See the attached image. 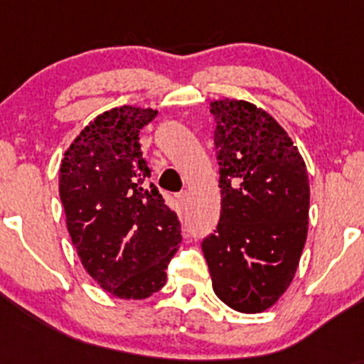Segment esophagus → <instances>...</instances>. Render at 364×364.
<instances>
[{
  "instance_id": "esophagus-1",
  "label": "esophagus",
  "mask_w": 364,
  "mask_h": 364,
  "mask_svg": "<svg viewBox=\"0 0 364 364\" xmlns=\"http://www.w3.org/2000/svg\"><path fill=\"white\" fill-rule=\"evenodd\" d=\"M178 200H179V203H181V207H186V203H188V191H181V193L178 195Z\"/></svg>"
}]
</instances>
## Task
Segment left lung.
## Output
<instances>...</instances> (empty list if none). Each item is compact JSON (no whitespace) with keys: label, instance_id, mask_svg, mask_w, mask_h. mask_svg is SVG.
I'll use <instances>...</instances> for the list:
<instances>
[{"label":"left lung","instance_id":"1","mask_svg":"<svg viewBox=\"0 0 364 364\" xmlns=\"http://www.w3.org/2000/svg\"><path fill=\"white\" fill-rule=\"evenodd\" d=\"M210 112L220 219L203 240V257L220 301L241 313H262L289 287L306 243V164L262 107L225 97L210 102Z\"/></svg>","mask_w":364,"mask_h":364}]
</instances>
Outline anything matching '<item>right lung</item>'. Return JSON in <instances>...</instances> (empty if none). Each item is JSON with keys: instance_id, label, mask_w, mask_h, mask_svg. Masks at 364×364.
<instances>
[{"instance_id": "obj_1", "label": "right lung", "mask_w": 364, "mask_h": 364, "mask_svg": "<svg viewBox=\"0 0 364 364\" xmlns=\"http://www.w3.org/2000/svg\"><path fill=\"white\" fill-rule=\"evenodd\" d=\"M156 109L121 106L82 129L63 156L60 196L83 269L119 299L162 289L181 243L176 212L164 203L140 150Z\"/></svg>"}]
</instances>
